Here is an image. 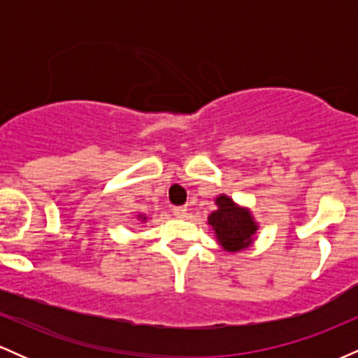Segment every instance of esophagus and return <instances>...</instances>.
<instances>
[{
    "mask_svg": "<svg viewBox=\"0 0 358 358\" xmlns=\"http://www.w3.org/2000/svg\"><path fill=\"white\" fill-rule=\"evenodd\" d=\"M171 212H173L175 217H185L187 215V207L185 205H178V207L171 208Z\"/></svg>",
    "mask_w": 358,
    "mask_h": 358,
    "instance_id": "1",
    "label": "esophagus"
}]
</instances>
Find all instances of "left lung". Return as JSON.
<instances>
[{"instance_id":"left-lung-1","label":"left lung","mask_w":358,"mask_h":358,"mask_svg":"<svg viewBox=\"0 0 358 358\" xmlns=\"http://www.w3.org/2000/svg\"><path fill=\"white\" fill-rule=\"evenodd\" d=\"M217 210L208 217V225L215 231L220 245L229 252L249 248L252 236L257 231L256 222L250 217V212L237 207L227 195L217 196Z\"/></svg>"}]
</instances>
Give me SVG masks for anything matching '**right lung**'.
I'll return each mask as SVG.
<instances>
[{
	"mask_svg": "<svg viewBox=\"0 0 358 358\" xmlns=\"http://www.w3.org/2000/svg\"><path fill=\"white\" fill-rule=\"evenodd\" d=\"M143 220H146V217H145V219H143Z\"/></svg>",
	"mask_w": 358,
	"mask_h": 358,
	"instance_id": "right-lung-1",
	"label": "right lung"
}]
</instances>
